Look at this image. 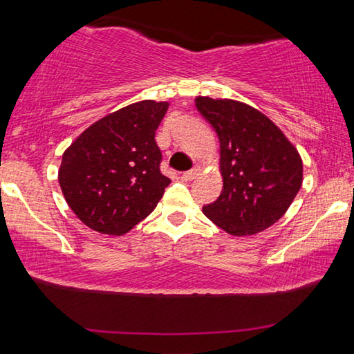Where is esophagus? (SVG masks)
<instances>
[{
  "mask_svg": "<svg viewBox=\"0 0 354 354\" xmlns=\"http://www.w3.org/2000/svg\"><path fill=\"white\" fill-rule=\"evenodd\" d=\"M196 175H198V169H192L189 171H184L181 178L184 179V181H192V179L196 178Z\"/></svg>",
  "mask_w": 354,
  "mask_h": 354,
  "instance_id": "esophagus-1",
  "label": "esophagus"
}]
</instances>
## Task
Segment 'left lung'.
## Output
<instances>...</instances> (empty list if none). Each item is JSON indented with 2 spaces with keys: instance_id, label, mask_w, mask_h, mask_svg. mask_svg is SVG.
Listing matches in <instances>:
<instances>
[{
  "instance_id": "left-lung-1",
  "label": "left lung",
  "mask_w": 354,
  "mask_h": 354,
  "mask_svg": "<svg viewBox=\"0 0 354 354\" xmlns=\"http://www.w3.org/2000/svg\"><path fill=\"white\" fill-rule=\"evenodd\" d=\"M195 106L218 136L223 179L220 196L203 214L236 237L266 231L301 187L298 149L266 113L242 101L196 97Z\"/></svg>"
}]
</instances>
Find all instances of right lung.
<instances>
[{
    "label": "right lung",
    "mask_w": 354,
    "mask_h": 354,
    "mask_svg": "<svg viewBox=\"0 0 354 354\" xmlns=\"http://www.w3.org/2000/svg\"><path fill=\"white\" fill-rule=\"evenodd\" d=\"M169 101L143 100L91 124L62 154L59 184L71 211L91 230L122 236L148 217L170 179L159 170L156 129Z\"/></svg>",
    "instance_id": "right-lung-1"
}]
</instances>
